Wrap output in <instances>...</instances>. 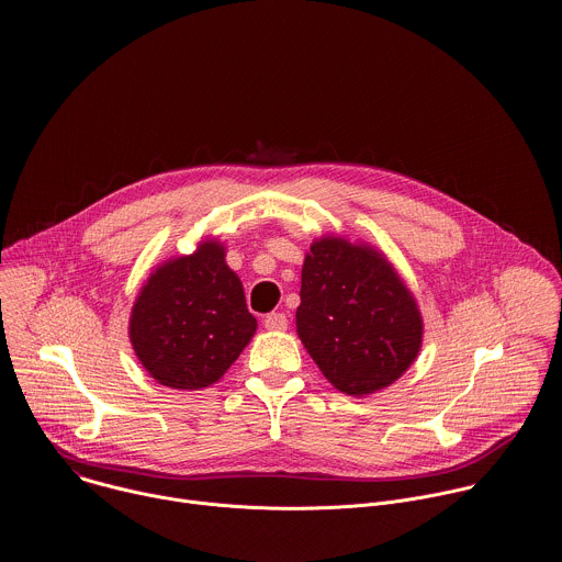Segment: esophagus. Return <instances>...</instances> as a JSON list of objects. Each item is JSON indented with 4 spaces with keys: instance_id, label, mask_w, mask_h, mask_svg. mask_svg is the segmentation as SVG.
Listing matches in <instances>:
<instances>
[{
    "instance_id": "esophagus-1",
    "label": "esophagus",
    "mask_w": 562,
    "mask_h": 562,
    "mask_svg": "<svg viewBox=\"0 0 562 562\" xmlns=\"http://www.w3.org/2000/svg\"><path fill=\"white\" fill-rule=\"evenodd\" d=\"M286 326H289V319H286L284 313H269L265 317V328L267 330H286Z\"/></svg>"
}]
</instances>
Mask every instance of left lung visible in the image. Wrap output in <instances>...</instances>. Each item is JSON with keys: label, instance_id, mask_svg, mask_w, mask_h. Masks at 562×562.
Listing matches in <instances>:
<instances>
[{"label": "left lung", "instance_id": "left-lung-1", "mask_svg": "<svg viewBox=\"0 0 562 562\" xmlns=\"http://www.w3.org/2000/svg\"><path fill=\"white\" fill-rule=\"evenodd\" d=\"M295 326L322 375L350 397L395 384L424 344L419 304L395 265L341 236H319L306 251Z\"/></svg>", "mask_w": 562, "mask_h": 562}]
</instances>
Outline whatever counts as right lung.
<instances>
[{
	"label": "right lung",
	"instance_id": "obj_1",
	"mask_svg": "<svg viewBox=\"0 0 562 562\" xmlns=\"http://www.w3.org/2000/svg\"><path fill=\"white\" fill-rule=\"evenodd\" d=\"M227 249L205 238L190 256L162 260L140 286L127 324L147 375L173 391L216 384L258 328Z\"/></svg>",
	"mask_w": 562,
	"mask_h": 562
}]
</instances>
